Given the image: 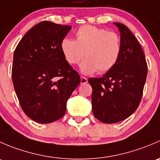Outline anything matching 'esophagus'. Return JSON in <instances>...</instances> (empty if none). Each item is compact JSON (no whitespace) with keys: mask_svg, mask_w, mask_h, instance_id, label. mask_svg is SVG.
Returning <instances> with one entry per match:
<instances>
[{"mask_svg":"<svg viewBox=\"0 0 160 160\" xmlns=\"http://www.w3.org/2000/svg\"><path fill=\"white\" fill-rule=\"evenodd\" d=\"M88 83V79L84 77H80V83L81 84H85Z\"/></svg>","mask_w":160,"mask_h":160,"instance_id":"34e87169","label":"esophagus"}]
</instances>
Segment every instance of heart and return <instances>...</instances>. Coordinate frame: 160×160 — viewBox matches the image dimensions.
Segmentation results:
<instances>
[{"mask_svg":"<svg viewBox=\"0 0 160 160\" xmlns=\"http://www.w3.org/2000/svg\"><path fill=\"white\" fill-rule=\"evenodd\" d=\"M76 40L65 38L61 50L67 62L77 64L84 56L80 69L84 74L105 72L118 62L122 51V41L117 33L104 28L85 25L76 32Z\"/></svg>","mask_w":160,"mask_h":160,"instance_id":"heart-1","label":"heart"}]
</instances>
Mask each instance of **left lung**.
<instances>
[{
  "instance_id": "8db88e82",
  "label": "left lung",
  "mask_w": 160,
  "mask_h": 160,
  "mask_svg": "<svg viewBox=\"0 0 160 160\" xmlns=\"http://www.w3.org/2000/svg\"><path fill=\"white\" fill-rule=\"evenodd\" d=\"M114 24L122 41L118 60L102 77L88 80L93 90V115L105 124L125 120L136 111L148 72L145 54L135 35L123 24Z\"/></svg>"
}]
</instances>
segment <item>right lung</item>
<instances>
[{"instance_id": "1", "label": "right lung", "mask_w": 160, "mask_h": 160, "mask_svg": "<svg viewBox=\"0 0 160 160\" xmlns=\"http://www.w3.org/2000/svg\"><path fill=\"white\" fill-rule=\"evenodd\" d=\"M71 26L39 22L25 34L14 52L12 81L22 110L35 122L48 124L65 114L67 101L80 83L66 60L61 42Z\"/></svg>"}]
</instances>
